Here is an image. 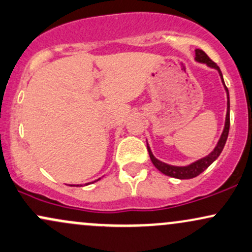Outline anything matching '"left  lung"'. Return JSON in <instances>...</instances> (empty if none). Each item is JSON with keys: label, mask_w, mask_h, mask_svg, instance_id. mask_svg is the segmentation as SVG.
I'll return each mask as SVG.
<instances>
[{"label": "left lung", "mask_w": 252, "mask_h": 252, "mask_svg": "<svg viewBox=\"0 0 252 252\" xmlns=\"http://www.w3.org/2000/svg\"><path fill=\"white\" fill-rule=\"evenodd\" d=\"M194 52H196V58H194V60H196L197 62H200V63H205L208 67L214 68V69L218 70V73H220L221 82H223L224 88H225L226 95H227V109H226V117H225V125H224L223 133H221L220 140H218V143H217V145H216L214 151H212L210 155L204 157V158H202V159H199V160L192 162V164L188 165V166H173V165H168V164H166V162H162L160 160H158V159L153 156L152 151H151L149 144H147V150H149L150 158H151V160H152L153 165H155V166L158 168L161 173L166 174V176H168V177H172V178H177V179H191V178H194V177L199 176L200 173L204 172V171H205L206 168H208L210 165H211L212 162H214L216 159L220 157L221 151H223V149H224V146H225L227 135H229V129H230V97H229V91H227L226 86H225V84H224L223 74H221L220 67H218L217 64H216L215 62L205 54V52H203L202 49H196Z\"/></svg>", "instance_id": "obj_1"}]
</instances>
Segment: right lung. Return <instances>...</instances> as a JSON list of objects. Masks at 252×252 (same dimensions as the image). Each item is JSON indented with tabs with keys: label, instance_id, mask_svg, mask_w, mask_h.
Instances as JSON below:
<instances>
[{
	"label": "right lung",
	"instance_id": "right-lung-1",
	"mask_svg": "<svg viewBox=\"0 0 252 252\" xmlns=\"http://www.w3.org/2000/svg\"><path fill=\"white\" fill-rule=\"evenodd\" d=\"M97 180H99V179H97ZM70 186H73V185H70ZM79 186V185H78Z\"/></svg>",
	"mask_w": 252,
	"mask_h": 252
}]
</instances>
